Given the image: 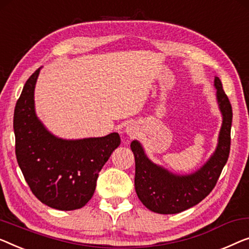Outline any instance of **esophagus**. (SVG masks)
<instances>
[{"label":"esophagus","mask_w":249,"mask_h":249,"mask_svg":"<svg viewBox=\"0 0 249 249\" xmlns=\"http://www.w3.org/2000/svg\"><path fill=\"white\" fill-rule=\"evenodd\" d=\"M137 131H138V129H137L133 124H128L127 127L124 128V132L127 133L129 137H135L137 135Z\"/></svg>","instance_id":"esophagus-1"}]
</instances>
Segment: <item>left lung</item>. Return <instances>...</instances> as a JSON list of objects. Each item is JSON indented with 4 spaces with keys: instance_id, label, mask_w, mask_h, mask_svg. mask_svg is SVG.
Instances as JSON below:
<instances>
[{
    "instance_id": "obj_1",
    "label": "left lung",
    "mask_w": 249,
    "mask_h": 249,
    "mask_svg": "<svg viewBox=\"0 0 249 249\" xmlns=\"http://www.w3.org/2000/svg\"><path fill=\"white\" fill-rule=\"evenodd\" d=\"M215 96L222 116L218 143L210 158L191 174H175L151 161L138 140L131 142L135 156V189L139 200L150 211L160 214L178 213L201 202L217 184L229 157L232 110L221 81L214 77Z\"/></svg>"
}]
</instances>
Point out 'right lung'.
Returning a JSON list of instances; mask_svg holds the SVG:
<instances>
[{
	"mask_svg": "<svg viewBox=\"0 0 249 249\" xmlns=\"http://www.w3.org/2000/svg\"><path fill=\"white\" fill-rule=\"evenodd\" d=\"M40 70L28 78L14 109L17 160L39 201L57 210H76L91 200L99 173L120 145V136L63 139L50 132L35 107Z\"/></svg>",
	"mask_w": 249,
	"mask_h": 249,
	"instance_id": "add662e5",
	"label": "right lung"
}]
</instances>
